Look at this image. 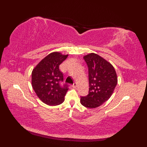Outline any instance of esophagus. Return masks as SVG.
I'll return each instance as SVG.
<instances>
[{"mask_svg":"<svg viewBox=\"0 0 147 147\" xmlns=\"http://www.w3.org/2000/svg\"><path fill=\"white\" fill-rule=\"evenodd\" d=\"M73 87V88H76V86H77V83H73V86H72Z\"/></svg>","mask_w":147,"mask_h":147,"instance_id":"esophagus-1","label":"esophagus"}]
</instances>
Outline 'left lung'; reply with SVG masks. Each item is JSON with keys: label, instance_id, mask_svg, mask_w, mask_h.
Masks as SVG:
<instances>
[{"label": "left lung", "instance_id": "1", "mask_svg": "<svg viewBox=\"0 0 147 147\" xmlns=\"http://www.w3.org/2000/svg\"><path fill=\"white\" fill-rule=\"evenodd\" d=\"M88 67V95L82 96L80 102L90 109L96 108L110 98L117 83L115 69L100 56L91 53L83 57Z\"/></svg>", "mask_w": 147, "mask_h": 147}]
</instances>
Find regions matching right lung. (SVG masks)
Here are the masks:
<instances>
[{"label": "right lung", "instance_id": "right-lung-1", "mask_svg": "<svg viewBox=\"0 0 147 147\" xmlns=\"http://www.w3.org/2000/svg\"><path fill=\"white\" fill-rule=\"evenodd\" d=\"M68 55L54 52L43 58L32 73V84L34 91L41 100L49 105H57L64 101L68 85L61 86L63 74L59 65L66 59Z\"/></svg>", "mask_w": 147, "mask_h": 147}]
</instances>
